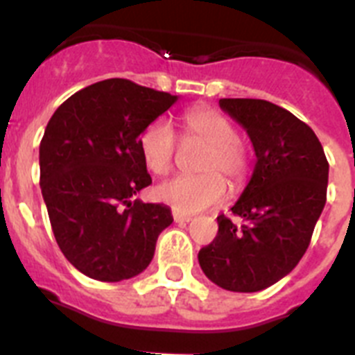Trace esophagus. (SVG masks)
<instances>
[{"label": "esophagus", "mask_w": 355, "mask_h": 355, "mask_svg": "<svg viewBox=\"0 0 355 355\" xmlns=\"http://www.w3.org/2000/svg\"><path fill=\"white\" fill-rule=\"evenodd\" d=\"M172 216H174V220L178 222V224H183V222H190V220H192V216L187 215V213L178 211V209H174V211H172Z\"/></svg>", "instance_id": "obj_1"}]
</instances>
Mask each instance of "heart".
I'll use <instances>...</instances> for the list:
<instances>
[{"instance_id":"obj_1","label":"heart","mask_w":355,"mask_h":355,"mask_svg":"<svg viewBox=\"0 0 355 355\" xmlns=\"http://www.w3.org/2000/svg\"><path fill=\"white\" fill-rule=\"evenodd\" d=\"M183 142L206 146L197 163L200 174L163 181L155 190L156 199L181 213H197L224 200V179L231 188L243 187L250 171V156L231 119L206 106L188 110L183 115ZM139 144L146 167L153 174L171 172L178 137L165 119L150 121L144 128Z\"/></svg>"}]
</instances>
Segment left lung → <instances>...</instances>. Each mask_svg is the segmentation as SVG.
<instances>
[{
	"label": "left lung",
	"instance_id": "1",
	"mask_svg": "<svg viewBox=\"0 0 355 355\" xmlns=\"http://www.w3.org/2000/svg\"><path fill=\"white\" fill-rule=\"evenodd\" d=\"M220 108L250 137L256 167L218 233L199 250L206 277L229 291H259L293 270L309 247L327 200L329 163L315 131L263 99H220Z\"/></svg>",
	"mask_w": 355,
	"mask_h": 355
}]
</instances>
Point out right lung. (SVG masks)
<instances>
[{
  "mask_svg": "<svg viewBox=\"0 0 355 355\" xmlns=\"http://www.w3.org/2000/svg\"><path fill=\"white\" fill-rule=\"evenodd\" d=\"M178 96L130 80L97 81L72 94L40 140V190L56 243L81 274L117 283L139 275L171 208L131 197L153 183L140 135Z\"/></svg>",
  "mask_w": 355,
  "mask_h": 355,
  "instance_id": "add662e5",
  "label": "right lung"
}]
</instances>
